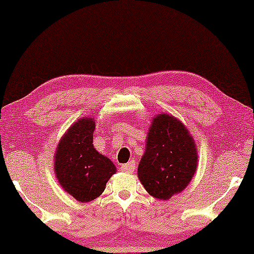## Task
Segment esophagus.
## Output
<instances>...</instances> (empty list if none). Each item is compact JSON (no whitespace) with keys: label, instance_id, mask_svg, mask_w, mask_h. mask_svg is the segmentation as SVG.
Segmentation results:
<instances>
[{"label":"esophagus","instance_id":"34e87169","mask_svg":"<svg viewBox=\"0 0 254 254\" xmlns=\"http://www.w3.org/2000/svg\"><path fill=\"white\" fill-rule=\"evenodd\" d=\"M135 168H136L135 161H130L127 162V164L122 166V171L127 172V173H132V172L135 171Z\"/></svg>","mask_w":254,"mask_h":254}]
</instances>
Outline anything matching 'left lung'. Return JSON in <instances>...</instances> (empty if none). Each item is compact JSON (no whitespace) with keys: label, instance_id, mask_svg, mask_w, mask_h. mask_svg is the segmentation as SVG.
<instances>
[{"label":"left lung","instance_id":"left-lung-1","mask_svg":"<svg viewBox=\"0 0 254 254\" xmlns=\"http://www.w3.org/2000/svg\"><path fill=\"white\" fill-rule=\"evenodd\" d=\"M138 174L145 191L161 200L180 193L196 173L193 137L179 119L160 113L151 121Z\"/></svg>","mask_w":254,"mask_h":254}]
</instances>
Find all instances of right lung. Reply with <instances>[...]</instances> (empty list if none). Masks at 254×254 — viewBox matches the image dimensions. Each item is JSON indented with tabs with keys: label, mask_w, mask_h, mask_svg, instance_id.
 Masks as SVG:
<instances>
[{
	"label": "right lung",
	"mask_w": 254,
	"mask_h": 254,
	"mask_svg": "<svg viewBox=\"0 0 254 254\" xmlns=\"http://www.w3.org/2000/svg\"><path fill=\"white\" fill-rule=\"evenodd\" d=\"M95 123L81 118L61 138L55 154V173L63 190L78 202H90L103 193L117 168L93 145Z\"/></svg>",
	"instance_id": "obj_1"
}]
</instances>
